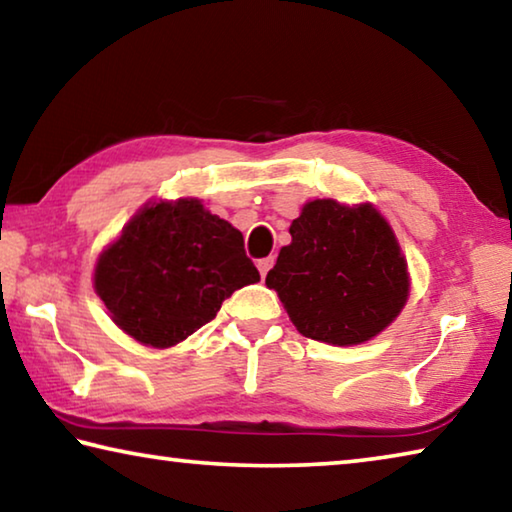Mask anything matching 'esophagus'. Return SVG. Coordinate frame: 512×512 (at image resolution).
Listing matches in <instances>:
<instances>
[{
	"instance_id": "esophagus-1",
	"label": "esophagus",
	"mask_w": 512,
	"mask_h": 512,
	"mask_svg": "<svg viewBox=\"0 0 512 512\" xmlns=\"http://www.w3.org/2000/svg\"><path fill=\"white\" fill-rule=\"evenodd\" d=\"M273 262H275L273 257H264V259H259V262H257V268H259V273H262V277H266V273L271 271Z\"/></svg>"
}]
</instances>
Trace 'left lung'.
<instances>
[{
	"label": "left lung",
	"mask_w": 512,
	"mask_h": 512,
	"mask_svg": "<svg viewBox=\"0 0 512 512\" xmlns=\"http://www.w3.org/2000/svg\"><path fill=\"white\" fill-rule=\"evenodd\" d=\"M266 287L307 339L359 345L393 323L409 300V266L375 205L316 198L291 223Z\"/></svg>",
	"instance_id": "obj_1"
}]
</instances>
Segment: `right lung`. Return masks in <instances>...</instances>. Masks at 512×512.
Instances as JSON below:
<instances>
[{
  "instance_id": "1",
  "label": "right lung",
  "mask_w": 512,
  "mask_h": 512,
  "mask_svg": "<svg viewBox=\"0 0 512 512\" xmlns=\"http://www.w3.org/2000/svg\"><path fill=\"white\" fill-rule=\"evenodd\" d=\"M257 280L241 232L198 198L146 203L94 266V291L115 325L160 350L192 336Z\"/></svg>"
}]
</instances>
